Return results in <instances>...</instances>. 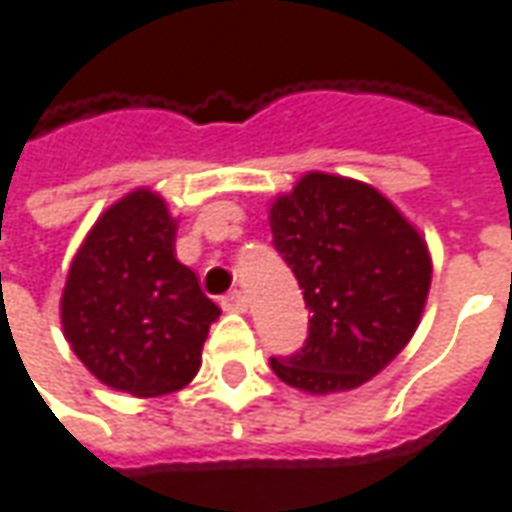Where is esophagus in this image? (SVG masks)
<instances>
[{
  "mask_svg": "<svg viewBox=\"0 0 512 512\" xmlns=\"http://www.w3.org/2000/svg\"><path fill=\"white\" fill-rule=\"evenodd\" d=\"M221 308L232 311V314H243L246 311V297H243L241 291H232L227 297H221Z\"/></svg>",
  "mask_w": 512,
  "mask_h": 512,
  "instance_id": "1",
  "label": "esophagus"
}]
</instances>
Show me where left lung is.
Returning <instances> with one entry per match:
<instances>
[{
    "instance_id": "obj_1",
    "label": "left lung",
    "mask_w": 512,
    "mask_h": 512,
    "mask_svg": "<svg viewBox=\"0 0 512 512\" xmlns=\"http://www.w3.org/2000/svg\"><path fill=\"white\" fill-rule=\"evenodd\" d=\"M269 224L311 314L300 350L271 358L274 375L311 395L367 384L420 325L426 241L375 187L330 173H308L274 198Z\"/></svg>"
}]
</instances>
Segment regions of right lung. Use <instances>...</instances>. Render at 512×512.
Masks as SVG:
<instances>
[{
    "instance_id": "obj_1",
    "label": "right lung",
    "mask_w": 512,
    "mask_h": 512,
    "mask_svg": "<svg viewBox=\"0 0 512 512\" xmlns=\"http://www.w3.org/2000/svg\"><path fill=\"white\" fill-rule=\"evenodd\" d=\"M173 243L165 198L134 190L89 229L61 297L64 336L83 367L137 398L187 387L221 316Z\"/></svg>"
}]
</instances>
